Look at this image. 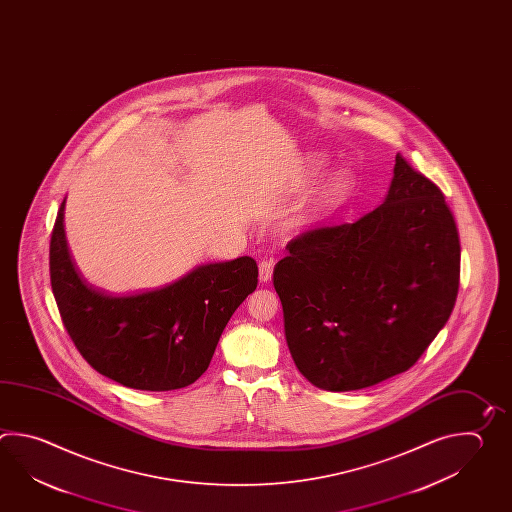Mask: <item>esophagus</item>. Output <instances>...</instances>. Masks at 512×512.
Segmentation results:
<instances>
[{"label": "esophagus", "instance_id": "34e87169", "mask_svg": "<svg viewBox=\"0 0 512 512\" xmlns=\"http://www.w3.org/2000/svg\"><path fill=\"white\" fill-rule=\"evenodd\" d=\"M272 275H273L272 259H270V261H261V264H259V279H261V282L272 281Z\"/></svg>", "mask_w": 512, "mask_h": 512}]
</instances>
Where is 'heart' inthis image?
<instances>
[{"label": "heart", "instance_id": "1", "mask_svg": "<svg viewBox=\"0 0 512 512\" xmlns=\"http://www.w3.org/2000/svg\"><path fill=\"white\" fill-rule=\"evenodd\" d=\"M317 166L315 160H306L303 166L297 167L292 173V182H303L304 178L312 173L313 169ZM346 178L345 173L337 171L328 177L321 180L315 188L308 193V197L303 202V206L295 209L292 217H290V224L292 226H303L308 220L312 219L313 215L326 211L332 208L337 200L341 199V195L345 193Z\"/></svg>", "mask_w": 512, "mask_h": 512}]
</instances>
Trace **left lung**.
Masks as SVG:
<instances>
[{
	"label": "left lung",
	"instance_id": "1",
	"mask_svg": "<svg viewBox=\"0 0 512 512\" xmlns=\"http://www.w3.org/2000/svg\"><path fill=\"white\" fill-rule=\"evenodd\" d=\"M286 250L273 270L286 343L323 390H361L405 372L456 303V222L441 189L399 153L381 206L354 224L306 231Z\"/></svg>",
	"mask_w": 512,
	"mask_h": 512
}]
</instances>
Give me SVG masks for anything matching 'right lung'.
<instances>
[{
  "label": "right lung",
  "mask_w": 512,
  "mask_h": 512,
  "mask_svg": "<svg viewBox=\"0 0 512 512\" xmlns=\"http://www.w3.org/2000/svg\"><path fill=\"white\" fill-rule=\"evenodd\" d=\"M65 200L51 235V286L63 324L85 361L136 390H177L208 370L233 312L255 292L251 257L199 264L162 288L107 295L85 284L63 230Z\"/></svg>",
  "instance_id": "right-lung-1"
}]
</instances>
